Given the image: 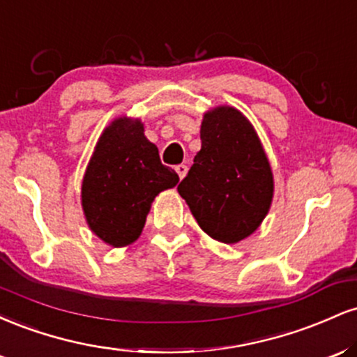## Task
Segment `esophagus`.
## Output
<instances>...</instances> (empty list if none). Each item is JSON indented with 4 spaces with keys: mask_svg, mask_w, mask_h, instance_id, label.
<instances>
[{
    "mask_svg": "<svg viewBox=\"0 0 357 357\" xmlns=\"http://www.w3.org/2000/svg\"><path fill=\"white\" fill-rule=\"evenodd\" d=\"M176 173H178L179 179H183L188 173V166L186 165H178V166H176Z\"/></svg>",
    "mask_w": 357,
    "mask_h": 357,
    "instance_id": "obj_1",
    "label": "esophagus"
}]
</instances>
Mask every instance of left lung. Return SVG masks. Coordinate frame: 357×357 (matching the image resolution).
<instances>
[{
  "label": "left lung",
  "mask_w": 357,
  "mask_h": 357,
  "mask_svg": "<svg viewBox=\"0 0 357 357\" xmlns=\"http://www.w3.org/2000/svg\"><path fill=\"white\" fill-rule=\"evenodd\" d=\"M202 149L178 191L213 240L238 243L260 227L273 198V174L255 129L221 105L203 116Z\"/></svg>",
  "instance_id": "8db88e82"
}]
</instances>
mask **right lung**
Here are the masks:
<instances>
[{"instance_id": "1", "label": "right lung", "mask_w": 357, "mask_h": 357, "mask_svg": "<svg viewBox=\"0 0 357 357\" xmlns=\"http://www.w3.org/2000/svg\"><path fill=\"white\" fill-rule=\"evenodd\" d=\"M179 176L159 159L139 119L117 117L105 127L82 181L89 228L110 247H127L144 228L151 203Z\"/></svg>"}]
</instances>
